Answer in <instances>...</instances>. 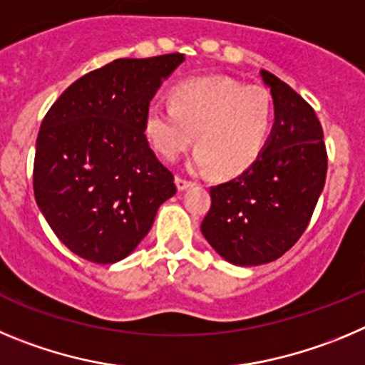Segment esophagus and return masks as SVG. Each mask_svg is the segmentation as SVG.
I'll return each instance as SVG.
<instances>
[{"mask_svg":"<svg viewBox=\"0 0 365 365\" xmlns=\"http://www.w3.org/2000/svg\"><path fill=\"white\" fill-rule=\"evenodd\" d=\"M176 185H178L180 190H185L195 185V182H190V180L183 178V176H176Z\"/></svg>","mask_w":365,"mask_h":365,"instance_id":"34e87169","label":"esophagus"}]
</instances>
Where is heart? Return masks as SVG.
<instances>
[{
  "label": "heart",
  "mask_w": 365,
  "mask_h": 365,
  "mask_svg": "<svg viewBox=\"0 0 365 365\" xmlns=\"http://www.w3.org/2000/svg\"><path fill=\"white\" fill-rule=\"evenodd\" d=\"M173 105L150 103L143 130L153 149L175 162L195 140V165L236 176L260 158L274 125V101L264 87H245L223 76L195 78L176 85Z\"/></svg>",
  "instance_id": "obj_1"
}]
</instances>
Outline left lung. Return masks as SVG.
Listing matches in <instances>:
<instances>
[{
    "mask_svg": "<svg viewBox=\"0 0 365 365\" xmlns=\"http://www.w3.org/2000/svg\"><path fill=\"white\" fill-rule=\"evenodd\" d=\"M274 127L260 158L225 183L211 187L202 232L235 265L277 260L309 225L327 175V150L317 113L267 71Z\"/></svg>",
    "mask_w": 365,
    "mask_h": 365,
    "instance_id": "left-lung-1",
    "label": "left lung"
}]
</instances>
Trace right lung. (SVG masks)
Returning a JSON list of instances; mask_svg holds the SVG:
<instances>
[{"instance_id":"1","label":"right lung","mask_w":365,"mask_h":365,"mask_svg":"<svg viewBox=\"0 0 365 365\" xmlns=\"http://www.w3.org/2000/svg\"><path fill=\"white\" fill-rule=\"evenodd\" d=\"M183 54L120 58L76 80L45 114L34 196L54 235L94 264L125 258L145 238L175 175L156 158L143 116Z\"/></svg>"}]
</instances>
